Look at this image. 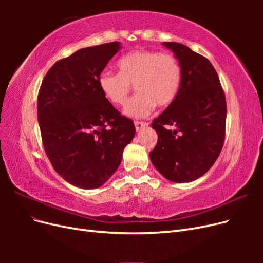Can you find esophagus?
Wrapping results in <instances>:
<instances>
[{"label":"esophagus","instance_id":"34e87169","mask_svg":"<svg viewBox=\"0 0 263 263\" xmlns=\"http://www.w3.org/2000/svg\"><path fill=\"white\" fill-rule=\"evenodd\" d=\"M134 124H135V128H136V130H137V132L141 130L142 128H144L145 126H147V125H148L146 122H139V121H135V122H134Z\"/></svg>","mask_w":263,"mask_h":263}]
</instances>
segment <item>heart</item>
Here are the masks:
<instances>
[{"label": "heart", "mask_w": 263, "mask_h": 263, "mask_svg": "<svg viewBox=\"0 0 263 263\" xmlns=\"http://www.w3.org/2000/svg\"><path fill=\"white\" fill-rule=\"evenodd\" d=\"M118 73L103 71L100 89L114 105H124L135 87L137 94L126 103L124 112L142 117L155 108L169 106L180 89L182 71L173 54L140 49L125 54L117 61Z\"/></svg>", "instance_id": "heart-1"}]
</instances>
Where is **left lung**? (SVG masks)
Returning a JSON list of instances; mask_svg holds the SVG:
<instances>
[{
    "label": "left lung",
    "instance_id": "1",
    "mask_svg": "<svg viewBox=\"0 0 263 263\" xmlns=\"http://www.w3.org/2000/svg\"><path fill=\"white\" fill-rule=\"evenodd\" d=\"M163 46L179 60L182 78L176 99L151 124L158 141L149 156L165 179L191 182L212 168L224 145L225 93L208 58L179 43Z\"/></svg>",
    "mask_w": 263,
    "mask_h": 263
}]
</instances>
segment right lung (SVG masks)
Here are the masks:
<instances>
[{
  "instance_id": "obj_1",
  "label": "right lung",
  "mask_w": 263,
  "mask_h": 263,
  "mask_svg": "<svg viewBox=\"0 0 263 263\" xmlns=\"http://www.w3.org/2000/svg\"><path fill=\"white\" fill-rule=\"evenodd\" d=\"M119 48L118 42L107 43L58 60L39 89L37 117L46 155L63 180L81 189H97L113 176L136 133L99 85Z\"/></svg>"
}]
</instances>
